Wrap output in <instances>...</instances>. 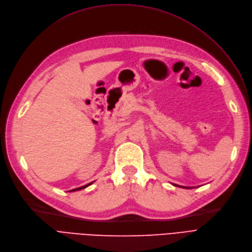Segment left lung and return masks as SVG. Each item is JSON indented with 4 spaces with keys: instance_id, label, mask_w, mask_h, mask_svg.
Listing matches in <instances>:
<instances>
[{
    "instance_id": "8db88e82",
    "label": "left lung",
    "mask_w": 252,
    "mask_h": 252,
    "mask_svg": "<svg viewBox=\"0 0 252 252\" xmlns=\"http://www.w3.org/2000/svg\"><path fill=\"white\" fill-rule=\"evenodd\" d=\"M185 188H186V187H185Z\"/></svg>"
}]
</instances>
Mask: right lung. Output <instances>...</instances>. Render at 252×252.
I'll return each instance as SVG.
<instances>
[{
  "instance_id": "add662e5",
  "label": "right lung",
  "mask_w": 252,
  "mask_h": 252,
  "mask_svg": "<svg viewBox=\"0 0 252 252\" xmlns=\"http://www.w3.org/2000/svg\"><path fill=\"white\" fill-rule=\"evenodd\" d=\"M93 182H91V183H89V184H87V185H85V186H82V187H78V188H76V189H72V190H70V191H76V190H80V189H84V188H86V187H88L89 185H91Z\"/></svg>"
}]
</instances>
